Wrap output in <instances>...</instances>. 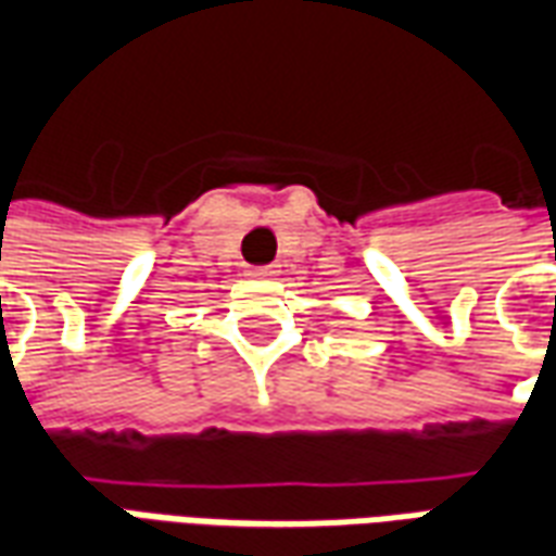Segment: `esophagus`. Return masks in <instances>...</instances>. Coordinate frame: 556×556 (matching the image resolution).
<instances>
[{"label": "esophagus", "instance_id": "34e87169", "mask_svg": "<svg viewBox=\"0 0 556 556\" xmlns=\"http://www.w3.org/2000/svg\"><path fill=\"white\" fill-rule=\"evenodd\" d=\"M274 274H277V270H274V267H255L253 274H250V277H255V279H267V277H274Z\"/></svg>", "mask_w": 556, "mask_h": 556}]
</instances>
